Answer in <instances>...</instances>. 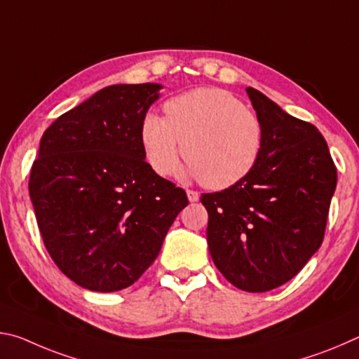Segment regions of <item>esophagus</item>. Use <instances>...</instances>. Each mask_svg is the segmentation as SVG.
Returning <instances> with one entry per match:
<instances>
[{
    "label": "esophagus",
    "instance_id": "obj_1",
    "mask_svg": "<svg viewBox=\"0 0 359 359\" xmlns=\"http://www.w3.org/2000/svg\"><path fill=\"white\" fill-rule=\"evenodd\" d=\"M187 196H188V199H190V203H196L199 199L198 191H193V190H187Z\"/></svg>",
    "mask_w": 359,
    "mask_h": 359
}]
</instances>
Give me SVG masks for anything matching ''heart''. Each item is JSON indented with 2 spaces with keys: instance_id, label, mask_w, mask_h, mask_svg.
<instances>
[{
  "instance_id": "b5f03b06",
  "label": "heart",
  "mask_w": 359,
  "mask_h": 359,
  "mask_svg": "<svg viewBox=\"0 0 359 359\" xmlns=\"http://www.w3.org/2000/svg\"><path fill=\"white\" fill-rule=\"evenodd\" d=\"M165 114L147 112L141 142L149 165L160 175L177 166L184 142L188 160L180 175L214 190L229 188L253 171L264 142L257 114L222 88H196L165 102Z\"/></svg>"
}]
</instances>
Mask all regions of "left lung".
Wrapping results in <instances>:
<instances>
[{"mask_svg": "<svg viewBox=\"0 0 359 359\" xmlns=\"http://www.w3.org/2000/svg\"><path fill=\"white\" fill-rule=\"evenodd\" d=\"M245 90L263 125L261 156L244 180L201 203L217 269L236 288L263 293L291 280L320 248L337 171L312 123Z\"/></svg>", "mask_w": 359, "mask_h": 359, "instance_id": "left-lung-1", "label": "left lung"}]
</instances>
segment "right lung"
<instances>
[{
    "label": "right lung",
    "instance_id": "add662e5",
    "mask_svg": "<svg viewBox=\"0 0 359 359\" xmlns=\"http://www.w3.org/2000/svg\"><path fill=\"white\" fill-rule=\"evenodd\" d=\"M160 83H118L90 96L44 131L29 175L36 220L58 269L111 293L154 263L187 193L145 161L141 121Z\"/></svg>",
    "mask_w": 359,
    "mask_h": 359
}]
</instances>
